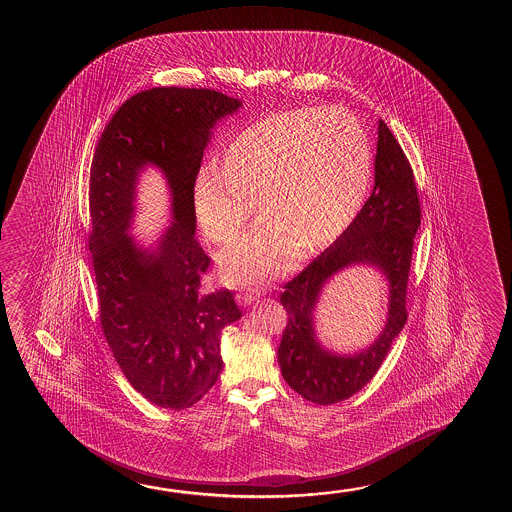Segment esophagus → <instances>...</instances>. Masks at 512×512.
<instances>
[{"label": "esophagus", "instance_id": "obj_1", "mask_svg": "<svg viewBox=\"0 0 512 512\" xmlns=\"http://www.w3.org/2000/svg\"><path fill=\"white\" fill-rule=\"evenodd\" d=\"M264 290H260V288H248L246 292H241L238 294V302L239 304H252L253 301H257L260 295H262Z\"/></svg>", "mask_w": 512, "mask_h": 512}]
</instances>
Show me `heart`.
<instances>
[{
    "instance_id": "b5f03b06",
    "label": "heart",
    "mask_w": 512,
    "mask_h": 512,
    "mask_svg": "<svg viewBox=\"0 0 512 512\" xmlns=\"http://www.w3.org/2000/svg\"><path fill=\"white\" fill-rule=\"evenodd\" d=\"M222 162L197 171V224L215 245H229L250 222L260 224L220 255L225 280L264 281L302 257L336 243L371 189L374 157L362 122L343 108L294 106L243 127Z\"/></svg>"
}]
</instances>
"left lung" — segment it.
I'll return each mask as SVG.
<instances>
[{"label": "left lung", "instance_id": "left-lung-1", "mask_svg": "<svg viewBox=\"0 0 512 512\" xmlns=\"http://www.w3.org/2000/svg\"><path fill=\"white\" fill-rule=\"evenodd\" d=\"M374 171L371 197L350 229L285 283L280 295L288 316L278 348L281 374L302 399L320 406L337 404L360 392L378 372L407 320V281L414 236L421 224L420 194L411 162L383 120H379ZM351 263H372L386 273L391 308L386 330L369 351L339 358L319 348L312 311L329 276Z\"/></svg>", "mask_w": 512, "mask_h": 512}]
</instances>
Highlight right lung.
Instances as JSON below:
<instances>
[{
  "label": "right lung",
  "mask_w": 512,
  "mask_h": 512,
  "mask_svg": "<svg viewBox=\"0 0 512 512\" xmlns=\"http://www.w3.org/2000/svg\"><path fill=\"white\" fill-rule=\"evenodd\" d=\"M239 106L213 89L138 92L113 113L92 157L87 246L99 325L127 381L164 409H187L210 392L222 329L241 318L232 290H203L211 259L194 236L192 203L211 127ZM148 161L169 178L176 220L152 256L126 236L135 176Z\"/></svg>",
  "instance_id": "obj_1"
}]
</instances>
